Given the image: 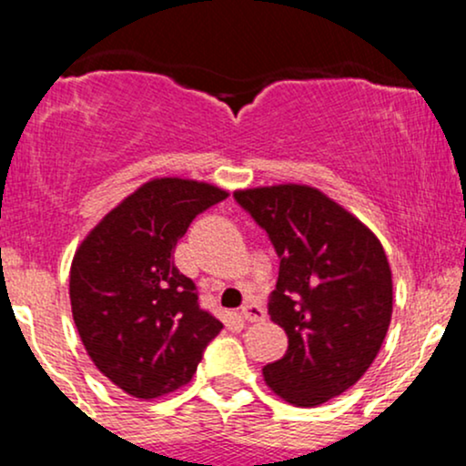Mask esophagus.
<instances>
[{"mask_svg":"<svg viewBox=\"0 0 466 466\" xmlns=\"http://www.w3.org/2000/svg\"><path fill=\"white\" fill-rule=\"evenodd\" d=\"M240 315H243L245 319H249V322H263V319L267 318L265 309L258 307V304H254V302L245 304V307L240 309Z\"/></svg>","mask_w":466,"mask_h":466,"instance_id":"34e87169","label":"esophagus"}]
</instances>
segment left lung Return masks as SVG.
Instances as JSON below:
<instances>
[{
    "label": "left lung",
    "instance_id": "1",
    "mask_svg": "<svg viewBox=\"0 0 466 466\" xmlns=\"http://www.w3.org/2000/svg\"><path fill=\"white\" fill-rule=\"evenodd\" d=\"M280 258L271 322L289 337L263 368L287 403L315 408L363 377L392 319V271L383 245L357 217L302 184L234 192Z\"/></svg>",
    "mask_w": 466,
    "mask_h": 466
}]
</instances>
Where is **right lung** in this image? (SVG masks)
Segmentation results:
<instances>
[{
    "label": "right lung",
    "instance_id": "add662e5",
    "mask_svg": "<svg viewBox=\"0 0 466 466\" xmlns=\"http://www.w3.org/2000/svg\"><path fill=\"white\" fill-rule=\"evenodd\" d=\"M228 197L206 181L157 177L122 199L74 254L69 300L85 350L136 399L186 386L223 324L175 267L177 240Z\"/></svg>",
    "mask_w": 466,
    "mask_h": 466
}]
</instances>
